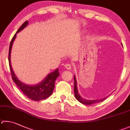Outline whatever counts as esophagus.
<instances>
[{
    "label": "esophagus",
    "mask_w": 130,
    "mask_h": 130,
    "mask_svg": "<svg viewBox=\"0 0 130 130\" xmlns=\"http://www.w3.org/2000/svg\"><path fill=\"white\" fill-rule=\"evenodd\" d=\"M65 67L66 69L68 70H70L72 69V65L69 64V63H66L65 65Z\"/></svg>",
    "instance_id": "esophagus-1"
}]
</instances>
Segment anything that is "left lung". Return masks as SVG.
<instances>
[{
	"label": "left lung",
	"mask_w": 130,
	"mask_h": 130,
	"mask_svg": "<svg viewBox=\"0 0 130 130\" xmlns=\"http://www.w3.org/2000/svg\"><path fill=\"white\" fill-rule=\"evenodd\" d=\"M122 45V43L121 44ZM74 95H75V97L77 99V100L79 101V102H81L83 104L85 105H90L91 104H93V103H97V102H100L101 101H103L107 97H106L102 99V100H86L84 98H82V96L79 95V94L78 93V88H77V79H76V77H75V75H74Z\"/></svg>",
	"instance_id": "obj_1"
}]
</instances>
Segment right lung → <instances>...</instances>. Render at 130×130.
<instances>
[{"label": "right lung", "instance_id": "right-lung-1", "mask_svg": "<svg viewBox=\"0 0 130 130\" xmlns=\"http://www.w3.org/2000/svg\"><path fill=\"white\" fill-rule=\"evenodd\" d=\"M28 24V21H26L23 23L22 26L19 28V29L17 30L15 35H14L13 38L11 40L9 49V65L11 72L12 78L13 81L16 84V85L18 86V88L20 89V90L22 91L23 93L28 98H29L32 100L38 101L46 99L52 95V94L53 93L54 88H55V81L56 78L59 76L60 73L58 72V69L57 68L54 72L49 73L47 75L46 77L39 84H37L36 85H32L25 84L21 82L15 74L12 68L11 63V53L12 46L14 40L15 39L16 37V34L27 27Z\"/></svg>", "mask_w": 130, "mask_h": 130}]
</instances>
